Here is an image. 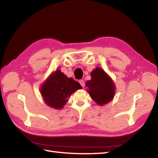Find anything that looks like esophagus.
<instances>
[{
  "label": "esophagus",
  "mask_w": 158,
  "mask_h": 158,
  "mask_svg": "<svg viewBox=\"0 0 158 158\" xmlns=\"http://www.w3.org/2000/svg\"><path fill=\"white\" fill-rule=\"evenodd\" d=\"M79 84H81V85L82 87H84L85 86V81L83 79L79 80Z\"/></svg>",
  "instance_id": "obj_1"
}]
</instances>
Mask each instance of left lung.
<instances>
[{
	"label": "left lung",
	"instance_id": "obj_1",
	"mask_svg": "<svg viewBox=\"0 0 158 158\" xmlns=\"http://www.w3.org/2000/svg\"><path fill=\"white\" fill-rule=\"evenodd\" d=\"M85 85L88 92L96 103L103 105L110 102L114 98L115 85L112 80L100 68L91 73V79L87 81Z\"/></svg>",
	"mask_w": 158,
	"mask_h": 158
}]
</instances>
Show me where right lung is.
<instances>
[{
  "label": "right lung",
  "mask_w": 158,
  "mask_h": 158,
  "mask_svg": "<svg viewBox=\"0 0 158 158\" xmlns=\"http://www.w3.org/2000/svg\"><path fill=\"white\" fill-rule=\"evenodd\" d=\"M81 89L79 82L67 77L60 69H58L42 85L40 92L46 104L59 109L65 105L72 93Z\"/></svg>",
  "instance_id": "right-lung-1"
}]
</instances>
